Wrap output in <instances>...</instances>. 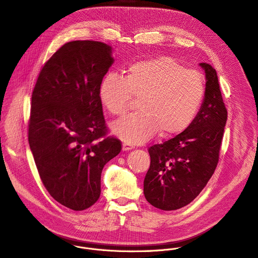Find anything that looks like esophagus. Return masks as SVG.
Here are the masks:
<instances>
[{"mask_svg": "<svg viewBox=\"0 0 258 258\" xmlns=\"http://www.w3.org/2000/svg\"><path fill=\"white\" fill-rule=\"evenodd\" d=\"M133 148H134L133 145H130V144H127V143H123V144H122V150H123V151H128V150H132Z\"/></svg>", "mask_w": 258, "mask_h": 258, "instance_id": "esophagus-1", "label": "esophagus"}]
</instances>
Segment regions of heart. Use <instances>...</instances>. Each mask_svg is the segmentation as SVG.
<instances>
[{"instance_id": "heart-1", "label": "heart", "mask_w": 258, "mask_h": 258, "mask_svg": "<svg viewBox=\"0 0 258 258\" xmlns=\"http://www.w3.org/2000/svg\"><path fill=\"white\" fill-rule=\"evenodd\" d=\"M206 92L202 73L160 56L132 64L123 78L109 73L99 86V100L113 116L124 115L140 98L139 112L114 123L113 132L130 144H140L158 132L171 137L195 120Z\"/></svg>"}]
</instances>
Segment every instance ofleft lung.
<instances>
[{
    "label": "left lung",
    "mask_w": 258,
    "mask_h": 258,
    "mask_svg": "<svg viewBox=\"0 0 258 258\" xmlns=\"http://www.w3.org/2000/svg\"><path fill=\"white\" fill-rule=\"evenodd\" d=\"M200 66L205 71L206 92L195 120L185 132L148 149L151 162L144 179V195L161 210L191 203L218 163L228 111L215 69L207 63Z\"/></svg>",
    "instance_id": "1"
}]
</instances>
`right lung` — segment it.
Masks as SVG:
<instances>
[{
	"label": "right lung",
	"instance_id": "obj_1",
	"mask_svg": "<svg viewBox=\"0 0 258 258\" xmlns=\"http://www.w3.org/2000/svg\"><path fill=\"white\" fill-rule=\"evenodd\" d=\"M111 47L64 44L43 66L31 95L28 143L40 177L60 204L80 211L101 194L104 165L121 142L107 137L99 86L113 64Z\"/></svg>",
	"mask_w": 258,
	"mask_h": 258
}]
</instances>
